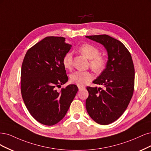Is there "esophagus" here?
<instances>
[{
	"label": "esophagus",
	"instance_id": "obj_1",
	"mask_svg": "<svg viewBox=\"0 0 151 151\" xmlns=\"http://www.w3.org/2000/svg\"><path fill=\"white\" fill-rule=\"evenodd\" d=\"M85 88L84 86H78V90H79V91H81V90H83V89H85Z\"/></svg>",
	"mask_w": 151,
	"mask_h": 151
}]
</instances>
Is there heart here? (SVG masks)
<instances>
[{"instance_id":"b5f03b06","label":"heart","mask_w":151,"mask_h":151,"mask_svg":"<svg viewBox=\"0 0 151 151\" xmlns=\"http://www.w3.org/2000/svg\"><path fill=\"white\" fill-rule=\"evenodd\" d=\"M78 50L83 55L90 60V66L95 71L100 72L105 68L106 60L104 57L99 55L100 51L98 47L90 44H83ZM62 63L66 69H70L73 64L72 52H66L63 57ZM93 78V76L90 72L78 70L70 75V80L73 83L81 86L91 81Z\"/></svg>"}]
</instances>
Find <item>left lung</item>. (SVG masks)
Returning <instances> with one entry per match:
<instances>
[{
	"instance_id": "8db88e82",
	"label": "left lung",
	"mask_w": 151,
	"mask_h": 151,
	"mask_svg": "<svg viewBox=\"0 0 151 151\" xmlns=\"http://www.w3.org/2000/svg\"><path fill=\"white\" fill-rule=\"evenodd\" d=\"M103 45L107 52L106 68L93 83L104 89L87 87L86 109L90 117L101 125L117 120L127 108L134 88L135 70L129 51L122 42L108 35L86 36Z\"/></svg>"
}]
</instances>
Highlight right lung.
I'll return each mask as SVG.
<instances>
[{
  "label": "right lung",
  "mask_w": 151,
  "mask_h": 151,
  "mask_svg": "<svg viewBox=\"0 0 151 151\" xmlns=\"http://www.w3.org/2000/svg\"><path fill=\"white\" fill-rule=\"evenodd\" d=\"M72 45L63 37L49 36L29 50L21 68V93L31 115L39 122L53 125L65 116L77 93L75 85L58 91L68 80L63 57Z\"/></svg>",
  "instance_id": "add662e5"
}]
</instances>
